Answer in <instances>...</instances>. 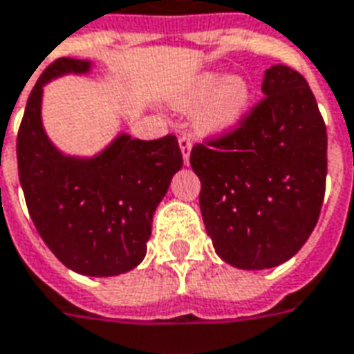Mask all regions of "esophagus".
<instances>
[{"label": "esophagus", "instance_id": "esophagus-1", "mask_svg": "<svg viewBox=\"0 0 354 354\" xmlns=\"http://www.w3.org/2000/svg\"><path fill=\"white\" fill-rule=\"evenodd\" d=\"M178 143H180V151H182L184 165L187 167V165H189V155H192V147H194V143H192V140H189L187 136H182V138L178 140Z\"/></svg>", "mask_w": 354, "mask_h": 354}]
</instances>
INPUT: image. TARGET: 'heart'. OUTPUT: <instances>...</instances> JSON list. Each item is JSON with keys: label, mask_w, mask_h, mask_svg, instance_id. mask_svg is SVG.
<instances>
[{"label": "heart", "mask_w": 354, "mask_h": 354, "mask_svg": "<svg viewBox=\"0 0 354 354\" xmlns=\"http://www.w3.org/2000/svg\"><path fill=\"white\" fill-rule=\"evenodd\" d=\"M251 86L236 74L201 73L170 97L174 109H197L194 117L195 128L207 136H222L241 124L251 109Z\"/></svg>", "instance_id": "b5f03b06"}]
</instances>
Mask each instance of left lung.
Listing matches in <instances>:
<instances>
[{
  "mask_svg": "<svg viewBox=\"0 0 354 354\" xmlns=\"http://www.w3.org/2000/svg\"><path fill=\"white\" fill-rule=\"evenodd\" d=\"M263 93L236 132L195 145L189 157L214 251L241 270L274 268L297 253L326 192L328 134L306 80L274 65Z\"/></svg>",
  "mask_w": 354,
  "mask_h": 354,
  "instance_id": "obj_1",
  "label": "left lung"
}]
</instances>
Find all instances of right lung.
Returning a JSON list of instances; mask_svg holds the SVG:
<instances>
[{
  "instance_id": "1",
  "label": "right lung",
  "mask_w": 354,
  "mask_h": 354,
  "mask_svg": "<svg viewBox=\"0 0 354 354\" xmlns=\"http://www.w3.org/2000/svg\"><path fill=\"white\" fill-rule=\"evenodd\" d=\"M88 59L63 57L32 90L17 138V160L32 222L66 268L109 278L136 268L147 253L153 214L182 169L174 136L143 142L118 132L95 155H68L41 120L44 86L91 73Z\"/></svg>"
}]
</instances>
